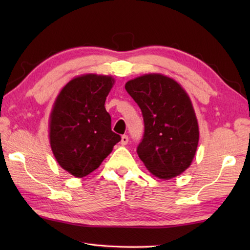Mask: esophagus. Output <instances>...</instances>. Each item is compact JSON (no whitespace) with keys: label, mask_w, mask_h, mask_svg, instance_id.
<instances>
[{"label":"esophagus","mask_w":250,"mask_h":250,"mask_svg":"<svg viewBox=\"0 0 250 250\" xmlns=\"http://www.w3.org/2000/svg\"><path fill=\"white\" fill-rule=\"evenodd\" d=\"M129 143V136L128 135H122L121 136V141H120V144L122 145V146H125V145H126Z\"/></svg>","instance_id":"34e87169"}]
</instances>
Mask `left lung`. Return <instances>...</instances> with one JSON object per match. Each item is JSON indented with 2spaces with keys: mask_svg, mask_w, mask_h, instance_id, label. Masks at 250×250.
Listing matches in <instances>:
<instances>
[{
  "mask_svg": "<svg viewBox=\"0 0 250 250\" xmlns=\"http://www.w3.org/2000/svg\"><path fill=\"white\" fill-rule=\"evenodd\" d=\"M125 90L142 110L144 135L136 152L162 179L177 176L192 162L199 126L191 101L172 78L148 74L128 82Z\"/></svg>",
  "mask_w": 250,
  "mask_h": 250,
  "instance_id": "1",
  "label": "left lung"
}]
</instances>
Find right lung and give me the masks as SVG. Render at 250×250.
I'll return each instance as SVG.
<instances>
[{
	"mask_svg": "<svg viewBox=\"0 0 250 250\" xmlns=\"http://www.w3.org/2000/svg\"><path fill=\"white\" fill-rule=\"evenodd\" d=\"M114 79L94 74L72 79L61 90L50 116V145L56 160L76 177L100 167L121 141L105 109Z\"/></svg>",
	"mask_w": 250,
	"mask_h": 250,
	"instance_id": "right-lung-1",
	"label": "right lung"
}]
</instances>
